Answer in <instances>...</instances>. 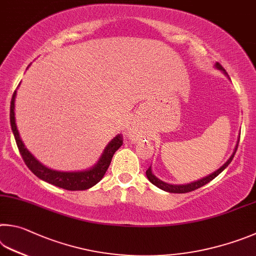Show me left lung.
<instances>
[{
    "label": "left lung",
    "instance_id": "8db88e82",
    "mask_svg": "<svg viewBox=\"0 0 256 256\" xmlns=\"http://www.w3.org/2000/svg\"><path fill=\"white\" fill-rule=\"evenodd\" d=\"M216 66L218 67L219 70H222L224 72H225V70L222 68V66L220 64H219V62H217ZM238 142H240V140H238ZM237 147H238V144L236 145L234 153H232V155L230 156V160H228L227 162H226L225 164H224L220 168L217 170V171L214 172L212 174H210V176H206V178H201V180H199V181L189 183V184H184V186H183V184H182V186H173V184H168V183H165V182H163V181H160V180H158V178L154 176L153 173H152L150 166L148 168H147L146 176H147V178H148V180H150L152 183H153L154 186H156L158 188H160V189H162V190H164V191L172 192V194H186V192L194 191V190H196V189H199V188L204 186V184H207L208 182L214 180V178H216L217 176H219V174H220V173L224 171V170H225V168L228 166V165L230 164L232 158H234V155H235L236 150H237Z\"/></svg>",
    "mask_w": 256,
    "mask_h": 256
}]
</instances>
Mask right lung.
Returning a JSON list of instances; mask_svg holds the SVG:
<instances>
[{"mask_svg": "<svg viewBox=\"0 0 256 256\" xmlns=\"http://www.w3.org/2000/svg\"><path fill=\"white\" fill-rule=\"evenodd\" d=\"M16 94L14 91L11 98V106H10V124L13 132V135L16 138V142L19 148L20 154L24 158V163L28 168L36 176H38L42 180L46 181L50 184L55 186L62 188L65 190L70 191H78V190H86L96 186V183L101 180L104 176L108 168L111 163L112 156L116 153V150L122 145V135L116 136L112 140L109 145L106 147L104 152H103L102 156L98 160V164L92 168L86 170V171H80V172H60V171H54L44 166L42 163H39L32 155L29 153V150L26 148L24 142H22L19 132L16 129V118H14V101H16Z\"/></svg>", "mask_w": 256, "mask_h": 256, "instance_id": "add662e5", "label": "right lung"}]
</instances>
